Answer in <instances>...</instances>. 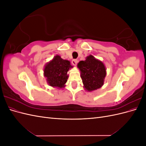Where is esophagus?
Wrapping results in <instances>:
<instances>
[{"instance_id":"1","label":"esophagus","mask_w":146,"mask_h":146,"mask_svg":"<svg viewBox=\"0 0 146 146\" xmlns=\"http://www.w3.org/2000/svg\"><path fill=\"white\" fill-rule=\"evenodd\" d=\"M77 62H78V61H77V60H76V59H74V60H72V64L74 66H76Z\"/></svg>"}]
</instances>
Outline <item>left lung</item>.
I'll use <instances>...</instances> for the list:
<instances>
[{
  "label": "left lung",
  "instance_id": "obj_1",
  "mask_svg": "<svg viewBox=\"0 0 146 146\" xmlns=\"http://www.w3.org/2000/svg\"><path fill=\"white\" fill-rule=\"evenodd\" d=\"M78 68L81 71V78L86 90L89 91L96 90L104 85L105 67L102 62L93 56H88L86 60L80 61Z\"/></svg>",
  "mask_w": 146,
  "mask_h": 146
}]
</instances>
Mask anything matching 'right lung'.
<instances>
[{"instance_id":"1","label":"right lung","mask_w":146,"mask_h":146,"mask_svg":"<svg viewBox=\"0 0 146 146\" xmlns=\"http://www.w3.org/2000/svg\"><path fill=\"white\" fill-rule=\"evenodd\" d=\"M72 68L68 60H63L59 55H56L49 63H47L44 69V76L49 85L53 87L64 88V84L68 78V71Z\"/></svg>"}]
</instances>
